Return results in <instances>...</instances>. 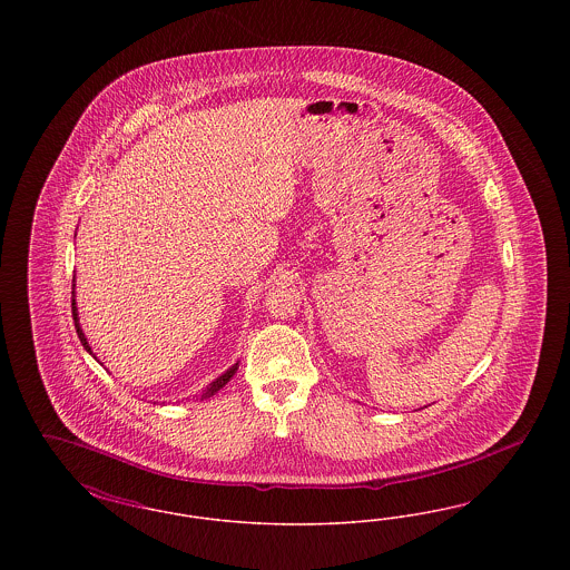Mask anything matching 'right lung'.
Here are the masks:
<instances>
[{"mask_svg": "<svg viewBox=\"0 0 570 570\" xmlns=\"http://www.w3.org/2000/svg\"><path fill=\"white\" fill-rule=\"evenodd\" d=\"M75 282V279H72ZM75 286V284H72ZM72 295H75V288H72ZM79 314H77V303H75V298H72V318H75V328H77V335H79V340H81L82 348L87 351V353L91 354V346L87 344V337H85V333H82L81 325H79V318H77ZM237 367H239V363H235L226 374H222L219 379L214 380L203 393H200V400H207V397H212V395H216L217 391L228 382V380L235 376V372H237Z\"/></svg>", "mask_w": 570, "mask_h": 570, "instance_id": "right-lung-1", "label": "right lung"}]
</instances>
